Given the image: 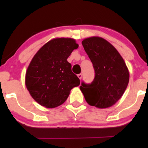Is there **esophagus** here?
Listing matches in <instances>:
<instances>
[{"label":"esophagus","instance_id":"obj_1","mask_svg":"<svg viewBox=\"0 0 148 148\" xmlns=\"http://www.w3.org/2000/svg\"><path fill=\"white\" fill-rule=\"evenodd\" d=\"M77 76H78V77H79V79L80 80H81V78H82V74H78Z\"/></svg>","mask_w":148,"mask_h":148}]
</instances>
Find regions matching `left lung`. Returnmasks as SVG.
<instances>
[{
	"label": "left lung",
	"instance_id": "1",
	"mask_svg": "<svg viewBox=\"0 0 148 148\" xmlns=\"http://www.w3.org/2000/svg\"><path fill=\"white\" fill-rule=\"evenodd\" d=\"M92 62L95 76L90 84L84 82L80 89L90 106L106 108L121 98L128 86L130 72L123 57L107 40L90 37L82 41Z\"/></svg>",
	"mask_w": 148,
	"mask_h": 148
}]
</instances>
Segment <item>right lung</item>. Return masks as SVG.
I'll list each match as a JSON object with an SVG mask.
<instances>
[{
	"mask_svg": "<svg viewBox=\"0 0 148 148\" xmlns=\"http://www.w3.org/2000/svg\"><path fill=\"white\" fill-rule=\"evenodd\" d=\"M79 47L72 38H54L39 49L25 72V84L39 104L53 108L62 104L80 80L67 59Z\"/></svg>",
	"mask_w": 148,
	"mask_h": 148,
	"instance_id": "1",
	"label": "right lung"
}]
</instances>
